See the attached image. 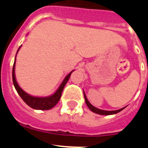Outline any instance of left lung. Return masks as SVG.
I'll list each match as a JSON object with an SVG mask.
<instances>
[{"mask_svg":"<svg viewBox=\"0 0 148 148\" xmlns=\"http://www.w3.org/2000/svg\"><path fill=\"white\" fill-rule=\"evenodd\" d=\"M84 99H85V102H86V104H87V107L89 108V109H90L91 111H92L93 113H97V114H100V115H113V114H116V113H119V112L121 111L123 109H124V108H121V109L118 110H111V111L103 110L98 109V108H95L94 106H92V104L89 102V101L87 100V97H86V95L84 94Z\"/></svg>","mask_w":148,"mask_h":148,"instance_id":"obj_1","label":"left lung"}]
</instances>
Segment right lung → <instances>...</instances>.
<instances>
[{"mask_svg":"<svg viewBox=\"0 0 148 148\" xmlns=\"http://www.w3.org/2000/svg\"><path fill=\"white\" fill-rule=\"evenodd\" d=\"M21 47H19V49L21 48ZM19 49H18V51L19 50ZM18 53V52H17ZM15 62H14V64H13V68H12V82L14 84V86L15 87V90H17L18 93L19 94L21 99H23V101L26 103L28 106H29L30 108H33L35 110H49L51 108H53V107L56 105V104L59 101L60 99H61V93H62V91L64 88V86L66 85V82H68L69 78H70V75H71V73H73V71L71 73H70L65 77V78L64 79L63 82L61 83V84L60 85V87H58V89L56 90V92H55L53 95H50V96H48V97H35V96H32V95H29L27 92H25L19 87V85L16 82V79H15Z\"/></svg>","mask_w":148,"mask_h":148,"instance_id":"obj_1","label":"right lung"}]
</instances>
